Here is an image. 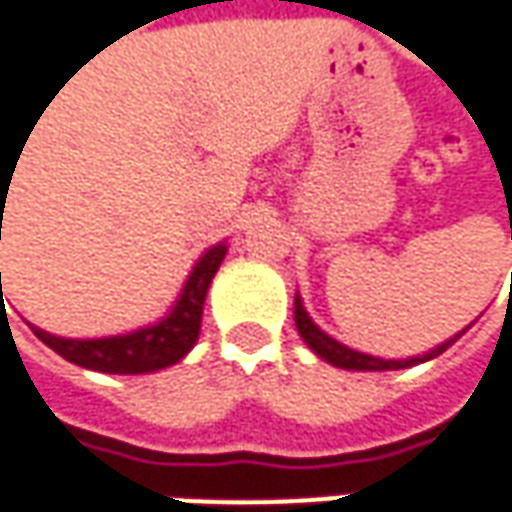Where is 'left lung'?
<instances>
[{"label":"left lung","mask_w":512,"mask_h":512,"mask_svg":"<svg viewBox=\"0 0 512 512\" xmlns=\"http://www.w3.org/2000/svg\"><path fill=\"white\" fill-rule=\"evenodd\" d=\"M294 323H297L300 337L306 340V345H309L317 357H323V360L331 362V365H337V368H354V371H397V368H408V365H416V362L433 360V357H439L445 348H450V345L465 334V331H459L453 340L442 343L439 348H433L431 354H425V357H411V360H379V357L360 354V351H354V348H348V345L331 340L326 331H320V328L314 326L311 317L306 314V309H303L300 294H294Z\"/></svg>","instance_id":"left-lung-1"}]
</instances>
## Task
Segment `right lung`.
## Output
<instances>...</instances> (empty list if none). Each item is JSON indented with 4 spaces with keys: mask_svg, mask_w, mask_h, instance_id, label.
<instances>
[{
    "mask_svg": "<svg viewBox=\"0 0 512 512\" xmlns=\"http://www.w3.org/2000/svg\"><path fill=\"white\" fill-rule=\"evenodd\" d=\"M223 255H226V246H212L198 260V266L192 269V274H189L175 309L169 311L161 323H155L150 328H141V331L124 334V337H104V340H64V337L47 334L42 328H30L59 357L76 362L81 368H90V371H104V374H147V371L167 368L172 362L181 360L186 351L195 345V340H198L203 300H206L209 283H212V277L218 272Z\"/></svg>",
    "mask_w": 512,
    "mask_h": 512,
    "instance_id": "1",
    "label": "right lung"
}]
</instances>
